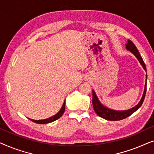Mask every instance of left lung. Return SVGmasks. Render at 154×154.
Returning <instances> with one entry per match:
<instances>
[{
  "label": "left lung",
  "mask_w": 154,
  "mask_h": 154,
  "mask_svg": "<svg viewBox=\"0 0 154 154\" xmlns=\"http://www.w3.org/2000/svg\"><path fill=\"white\" fill-rule=\"evenodd\" d=\"M126 48L128 50H130V52H132L137 60L140 61V64L142 65L143 68L145 71H146V65H145L144 61H143L142 57H141L140 52H139L137 48H136V46L134 45V44L130 41V40H128V43L126 44ZM147 77V75H146ZM146 82L145 84L144 87V94L142 99H141L140 102L138 103L137 105H136L133 108L129 109V110L126 111H114L111 110L110 109L106 108L103 106V105L100 102V101L98 100L97 95L95 94V92H94V90H92V106H93V109L95 113L97 114L99 116L103 118V119L108 120V121H120V120H123L124 119L130 116V115L132 114L134 111H136L140 107L142 106L143 102L145 98V94H146Z\"/></svg>",
  "instance_id": "left-lung-1"
}]
</instances>
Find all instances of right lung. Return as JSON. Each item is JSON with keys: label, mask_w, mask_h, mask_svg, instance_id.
I'll return each instance as SVG.
<instances>
[{"label": "right lung", "mask_w": 154, "mask_h": 154, "mask_svg": "<svg viewBox=\"0 0 154 154\" xmlns=\"http://www.w3.org/2000/svg\"><path fill=\"white\" fill-rule=\"evenodd\" d=\"M64 111H65V101L64 102V104L62 105V109H61V110L59 111V112L57 113L56 115H54V116H52L49 118V119H44V120H38V121H35V120H33V119H30L31 121L34 122L35 123H38V124H46V123H51V122H53L54 121H56V120H57L60 119V118L63 115V113H64Z\"/></svg>", "instance_id": "1"}]
</instances>
